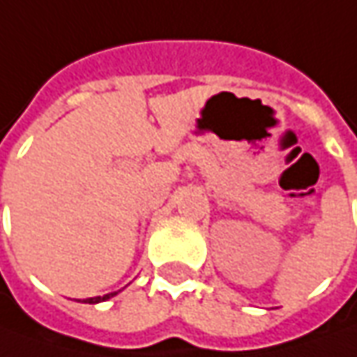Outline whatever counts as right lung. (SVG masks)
Listing matches in <instances>:
<instances>
[{
  "mask_svg": "<svg viewBox=\"0 0 357 357\" xmlns=\"http://www.w3.org/2000/svg\"><path fill=\"white\" fill-rule=\"evenodd\" d=\"M119 292H111V294H105V296H97V298H87L85 300V304H99V302H105V300H109V298H113V296H117Z\"/></svg>",
  "mask_w": 357,
  "mask_h": 357,
  "instance_id": "obj_1",
  "label": "right lung"
}]
</instances>
